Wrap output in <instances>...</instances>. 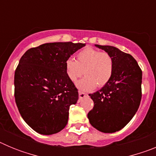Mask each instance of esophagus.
I'll return each mask as SVG.
<instances>
[{"label":"esophagus","instance_id":"obj_1","mask_svg":"<svg viewBox=\"0 0 156 156\" xmlns=\"http://www.w3.org/2000/svg\"><path fill=\"white\" fill-rule=\"evenodd\" d=\"M87 96V94L83 93V92L82 91H79V98L80 99H82L83 98H85Z\"/></svg>","mask_w":156,"mask_h":156}]
</instances>
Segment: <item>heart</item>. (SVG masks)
I'll list each match as a JSON object with an SVG mask.
<instances>
[{"instance_id":"obj_1","label":"heart","mask_w":156,"mask_h":156,"mask_svg":"<svg viewBox=\"0 0 156 156\" xmlns=\"http://www.w3.org/2000/svg\"><path fill=\"white\" fill-rule=\"evenodd\" d=\"M66 74L75 82L83 74L86 76L78 81L80 90L89 91L96 87H102L111 79L114 69V62L109 54L87 47L77 54L76 61L68 58L65 63Z\"/></svg>"}]
</instances>
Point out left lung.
Returning a JSON list of instances; mask_svg holds the SVG:
<instances>
[{
    "label": "left lung",
    "mask_w": 156,
    "mask_h": 156,
    "mask_svg": "<svg viewBox=\"0 0 156 156\" xmlns=\"http://www.w3.org/2000/svg\"><path fill=\"white\" fill-rule=\"evenodd\" d=\"M95 46L112 56L114 69L108 83L89 94L94 105L87 117L99 131L114 133L124 127L138 109L142 96V71L129 54L112 46Z\"/></svg>",
    "instance_id": "obj_1"
}]
</instances>
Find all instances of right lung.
<instances>
[{"instance_id":"obj_1","label":"right lung","mask_w":156,"mask_h":156,"mask_svg":"<svg viewBox=\"0 0 156 156\" xmlns=\"http://www.w3.org/2000/svg\"><path fill=\"white\" fill-rule=\"evenodd\" d=\"M85 44L47 43L29 49L15 72V98L25 122L37 133L51 135L68 122L69 110L79 98L65 63Z\"/></svg>"}]
</instances>
